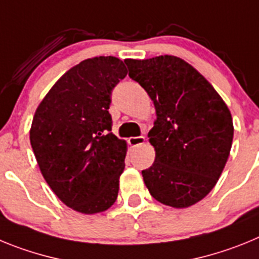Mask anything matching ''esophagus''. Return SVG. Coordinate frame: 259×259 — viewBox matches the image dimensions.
<instances>
[{
    "label": "esophagus",
    "instance_id": "34e87169",
    "mask_svg": "<svg viewBox=\"0 0 259 259\" xmlns=\"http://www.w3.org/2000/svg\"><path fill=\"white\" fill-rule=\"evenodd\" d=\"M145 143V137L144 136H136V137H130L128 139V144L131 146H139V145H143Z\"/></svg>",
    "mask_w": 259,
    "mask_h": 259
}]
</instances>
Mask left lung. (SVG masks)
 <instances>
[{
  "label": "left lung",
  "mask_w": 259,
  "mask_h": 259,
  "mask_svg": "<svg viewBox=\"0 0 259 259\" xmlns=\"http://www.w3.org/2000/svg\"><path fill=\"white\" fill-rule=\"evenodd\" d=\"M130 77L152 98V166L141 171L150 194L163 205L188 207L218 182L230 155L233 123L227 105L196 68L174 56L125 59Z\"/></svg>",
  "instance_id": "8db88e82"
}]
</instances>
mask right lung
Wrapping results in <instances>:
<instances>
[{"label":"right lung","mask_w":259,"mask_h":259,"mask_svg":"<svg viewBox=\"0 0 259 259\" xmlns=\"http://www.w3.org/2000/svg\"><path fill=\"white\" fill-rule=\"evenodd\" d=\"M116 57L80 62L54 84L32 120L31 145L44 179L71 209L96 214L116 201L127 146L111 132V93L127 75Z\"/></svg>","instance_id":"1"}]
</instances>
